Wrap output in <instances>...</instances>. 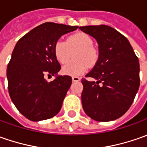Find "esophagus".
Here are the masks:
<instances>
[{
  "label": "esophagus",
  "mask_w": 147,
  "mask_h": 147,
  "mask_svg": "<svg viewBox=\"0 0 147 147\" xmlns=\"http://www.w3.org/2000/svg\"><path fill=\"white\" fill-rule=\"evenodd\" d=\"M80 80V78L78 76H72V81L73 82H78Z\"/></svg>",
  "instance_id": "1"
}]
</instances>
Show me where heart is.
<instances>
[{
	"mask_svg": "<svg viewBox=\"0 0 147 147\" xmlns=\"http://www.w3.org/2000/svg\"><path fill=\"white\" fill-rule=\"evenodd\" d=\"M92 45V38L82 32L68 36L66 42L57 41L54 46V54L61 64L69 60L74 52V59L63 67L62 72L76 76L87 71L89 67H94L99 59V52Z\"/></svg>",
	"mask_w": 147,
	"mask_h": 147,
	"instance_id": "heart-1",
	"label": "heart"
}]
</instances>
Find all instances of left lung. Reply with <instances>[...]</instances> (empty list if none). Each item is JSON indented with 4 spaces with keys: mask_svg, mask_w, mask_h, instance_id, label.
<instances>
[{
    "mask_svg": "<svg viewBox=\"0 0 147 147\" xmlns=\"http://www.w3.org/2000/svg\"><path fill=\"white\" fill-rule=\"evenodd\" d=\"M99 44V59L81 80V99L87 115L97 121L119 118L131 106L140 85L139 62L128 39L115 29L105 26H80Z\"/></svg>",
    "mask_w": 147,
    "mask_h": 147,
    "instance_id": "obj_1",
    "label": "left lung"
}]
</instances>
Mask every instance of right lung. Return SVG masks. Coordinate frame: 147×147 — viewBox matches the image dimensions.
Segmentation results:
<instances>
[{"mask_svg":"<svg viewBox=\"0 0 147 147\" xmlns=\"http://www.w3.org/2000/svg\"><path fill=\"white\" fill-rule=\"evenodd\" d=\"M77 28L46 22L17 42L7 67L8 89L16 108L27 119H50L60 111L71 77L58 76L52 81L45 77H51L61 69L54 54L55 42L61 36Z\"/></svg>","mask_w":147,"mask_h":147,"instance_id":"obj_1","label":"right lung"}]
</instances>
